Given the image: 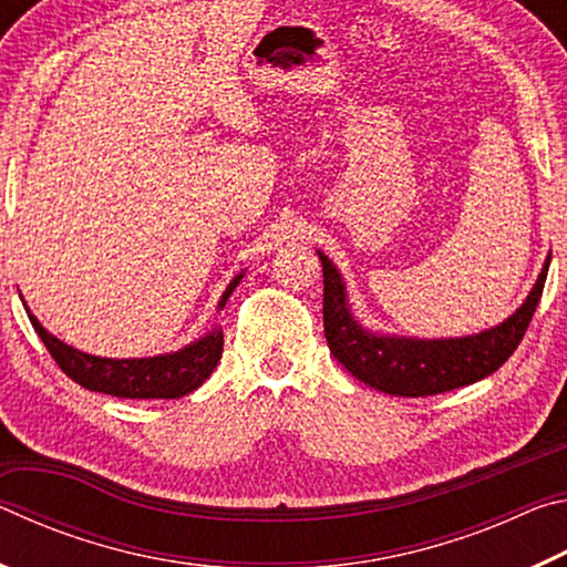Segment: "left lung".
Returning a JSON list of instances; mask_svg holds the SVG:
<instances>
[{"label": "left lung", "mask_w": 567, "mask_h": 567, "mask_svg": "<svg viewBox=\"0 0 567 567\" xmlns=\"http://www.w3.org/2000/svg\"><path fill=\"white\" fill-rule=\"evenodd\" d=\"M322 260V318L330 352L344 370L364 385L398 398L437 395L483 380L501 368L520 344L533 312L540 302L550 255L523 305L495 328L465 338H405L375 332L354 318L348 285L328 255Z\"/></svg>", "instance_id": "1"}]
</instances>
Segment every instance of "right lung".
I'll return each mask as SVG.
<instances>
[{"instance_id":"1","label":"right lung","mask_w":567,"mask_h":567,"mask_svg":"<svg viewBox=\"0 0 567 567\" xmlns=\"http://www.w3.org/2000/svg\"><path fill=\"white\" fill-rule=\"evenodd\" d=\"M245 272H237L219 297L217 310H223L227 297L243 280ZM22 297V295H19ZM27 318H30L34 332L40 334L44 348L50 350L54 362L60 364L64 375L80 382L84 390L104 392L112 398L130 400H175L185 398L187 392L197 390L213 375L219 358H223V328L215 324L203 338L185 344L175 352L152 354V358H100L72 348L62 342L56 334L42 328V322L34 318L30 307L22 300Z\"/></svg>"}]
</instances>
